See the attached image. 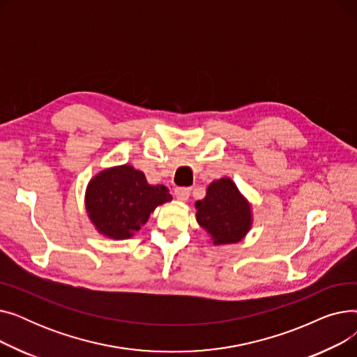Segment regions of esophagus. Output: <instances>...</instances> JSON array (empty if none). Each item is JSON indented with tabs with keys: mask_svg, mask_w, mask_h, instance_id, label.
<instances>
[{
	"mask_svg": "<svg viewBox=\"0 0 357 357\" xmlns=\"http://www.w3.org/2000/svg\"><path fill=\"white\" fill-rule=\"evenodd\" d=\"M190 194H191V190L190 188H176L175 190V197L178 201L181 202H185L186 199L190 198Z\"/></svg>",
	"mask_w": 357,
	"mask_h": 357,
	"instance_id": "obj_1",
	"label": "esophagus"
}]
</instances>
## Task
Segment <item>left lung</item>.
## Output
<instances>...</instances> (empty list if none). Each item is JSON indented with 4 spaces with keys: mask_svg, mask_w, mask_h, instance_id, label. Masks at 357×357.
<instances>
[{
    "mask_svg": "<svg viewBox=\"0 0 357 357\" xmlns=\"http://www.w3.org/2000/svg\"><path fill=\"white\" fill-rule=\"evenodd\" d=\"M197 221L213 245H234L252 229V205L230 178L211 182L205 198L195 202Z\"/></svg>",
    "mask_w": 357,
    "mask_h": 357,
    "instance_id": "obj_1",
    "label": "left lung"
}]
</instances>
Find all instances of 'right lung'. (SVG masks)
<instances>
[{"label": "right lung", "mask_w": 357, "mask_h": 357, "mask_svg": "<svg viewBox=\"0 0 357 357\" xmlns=\"http://www.w3.org/2000/svg\"><path fill=\"white\" fill-rule=\"evenodd\" d=\"M172 201L163 185H149L130 165L108 167L93 176L85 191V208L96 230L114 240L133 237L158 205Z\"/></svg>", "instance_id": "1"}]
</instances>
